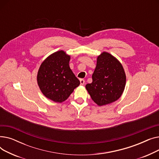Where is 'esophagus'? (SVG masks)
<instances>
[{
	"instance_id": "obj_1",
	"label": "esophagus",
	"mask_w": 159,
	"mask_h": 159,
	"mask_svg": "<svg viewBox=\"0 0 159 159\" xmlns=\"http://www.w3.org/2000/svg\"><path fill=\"white\" fill-rule=\"evenodd\" d=\"M80 85H84L85 84V80L84 79H80Z\"/></svg>"
}]
</instances>
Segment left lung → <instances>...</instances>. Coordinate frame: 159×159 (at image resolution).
Here are the masks:
<instances>
[{"mask_svg": "<svg viewBox=\"0 0 159 159\" xmlns=\"http://www.w3.org/2000/svg\"><path fill=\"white\" fill-rule=\"evenodd\" d=\"M92 80L86 88L93 101L101 106L117 101L121 97L126 76L122 64L112 55L104 52L97 57Z\"/></svg>", "mask_w": 159, "mask_h": 159, "instance_id": "8db88e82", "label": "left lung"}]
</instances>
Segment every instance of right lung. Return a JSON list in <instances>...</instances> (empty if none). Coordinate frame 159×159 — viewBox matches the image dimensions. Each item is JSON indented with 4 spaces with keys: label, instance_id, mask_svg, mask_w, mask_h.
<instances>
[{
    "label": "right lung",
    "instance_id": "add662e5",
    "mask_svg": "<svg viewBox=\"0 0 159 159\" xmlns=\"http://www.w3.org/2000/svg\"><path fill=\"white\" fill-rule=\"evenodd\" d=\"M70 56L60 50L48 56L39 69V88L46 97L55 102L65 101L80 84L70 68Z\"/></svg>",
    "mask_w": 159,
    "mask_h": 159
}]
</instances>
